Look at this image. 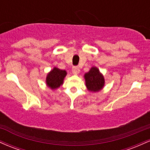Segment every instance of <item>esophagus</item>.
<instances>
[{"instance_id": "1", "label": "esophagus", "mask_w": 150, "mask_h": 150, "mask_svg": "<svg viewBox=\"0 0 150 150\" xmlns=\"http://www.w3.org/2000/svg\"><path fill=\"white\" fill-rule=\"evenodd\" d=\"M72 71H73V73L78 74L79 73H80V68H79L77 66H73V68H72Z\"/></svg>"}]
</instances>
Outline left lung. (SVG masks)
<instances>
[{"instance_id":"obj_1","label":"left lung","mask_w":150,"mask_h":150,"mask_svg":"<svg viewBox=\"0 0 150 150\" xmlns=\"http://www.w3.org/2000/svg\"><path fill=\"white\" fill-rule=\"evenodd\" d=\"M86 86L91 92H98L104 85V78L96 67H92L85 75Z\"/></svg>"}]
</instances>
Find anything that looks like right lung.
Listing matches in <instances>:
<instances>
[{"instance_id":"1","label":"right lung","mask_w":150,"mask_h":150,"mask_svg":"<svg viewBox=\"0 0 150 150\" xmlns=\"http://www.w3.org/2000/svg\"><path fill=\"white\" fill-rule=\"evenodd\" d=\"M65 70L54 68L46 77V84L52 89L59 87L63 82V79L66 75Z\"/></svg>"}]
</instances>
